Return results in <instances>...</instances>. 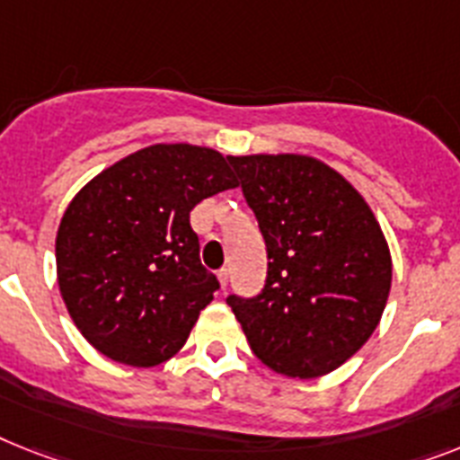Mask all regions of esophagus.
Returning <instances> with one entry per match:
<instances>
[{
    "instance_id": "34e87169",
    "label": "esophagus",
    "mask_w": 460,
    "mask_h": 460,
    "mask_svg": "<svg viewBox=\"0 0 460 460\" xmlns=\"http://www.w3.org/2000/svg\"><path fill=\"white\" fill-rule=\"evenodd\" d=\"M227 282H230V270H218V284H221V289H227Z\"/></svg>"
}]
</instances>
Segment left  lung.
I'll return each mask as SVG.
<instances>
[{
  "label": "left lung",
  "mask_w": 460,
  "mask_h": 460,
  "mask_svg": "<svg viewBox=\"0 0 460 460\" xmlns=\"http://www.w3.org/2000/svg\"><path fill=\"white\" fill-rule=\"evenodd\" d=\"M268 246L258 298L227 303L256 358L287 378H317L355 355L381 322L393 258L358 188L310 155H234Z\"/></svg>",
  "instance_id": "1"
}]
</instances>
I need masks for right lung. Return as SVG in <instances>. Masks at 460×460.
<instances>
[{
    "label": "right lung",
    "mask_w": 460,
    "mask_h": 460,
    "mask_svg": "<svg viewBox=\"0 0 460 460\" xmlns=\"http://www.w3.org/2000/svg\"><path fill=\"white\" fill-rule=\"evenodd\" d=\"M230 164L214 147L157 143L72 197L56 234V275L72 322L101 355L150 369L183 348L218 289L190 211L237 188Z\"/></svg>",
    "instance_id": "right-lung-1"
}]
</instances>
